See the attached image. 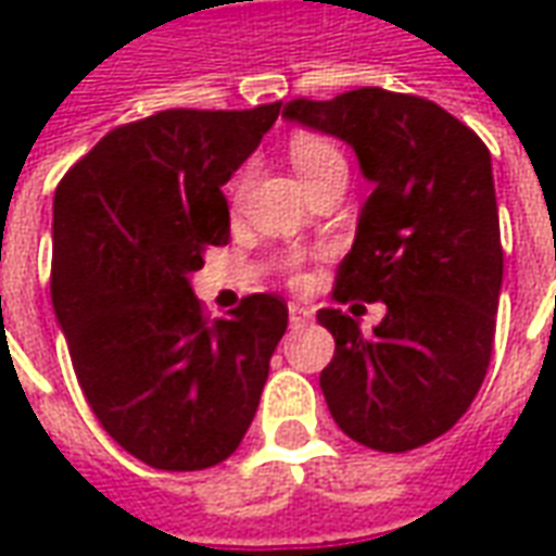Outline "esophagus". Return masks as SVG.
<instances>
[{"instance_id": "esophagus-1", "label": "esophagus", "mask_w": 556, "mask_h": 556, "mask_svg": "<svg viewBox=\"0 0 556 556\" xmlns=\"http://www.w3.org/2000/svg\"><path fill=\"white\" fill-rule=\"evenodd\" d=\"M315 318V313L309 306H301V303H291L289 306V321L291 327H306Z\"/></svg>"}]
</instances>
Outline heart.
I'll list each match as a JSON object with an SVG mask.
<instances>
[{
	"label": "heart",
	"mask_w": 556,
	"mask_h": 556,
	"mask_svg": "<svg viewBox=\"0 0 556 556\" xmlns=\"http://www.w3.org/2000/svg\"><path fill=\"white\" fill-rule=\"evenodd\" d=\"M289 157L294 172L301 175V181H309L313 175L330 169V166H345L339 148L330 139L318 137V134H298L291 139Z\"/></svg>",
	"instance_id": "b5f03b06"
}]
</instances>
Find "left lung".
Listing matches in <instances>:
<instances>
[{
  "instance_id": "8db88e82",
  "label": "left lung",
  "mask_w": 556,
  "mask_h": 556,
  "mask_svg": "<svg viewBox=\"0 0 556 556\" xmlns=\"http://www.w3.org/2000/svg\"><path fill=\"white\" fill-rule=\"evenodd\" d=\"M282 118L342 139L372 184L333 298L387 315L363 333L342 309L318 313L337 339L327 408L363 446L417 450L470 408L491 361L503 250L489 148L438 103L387 89L291 101Z\"/></svg>"
}]
</instances>
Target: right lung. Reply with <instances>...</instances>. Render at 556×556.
I'll list each match as a JSON object with an SVG mask.
<instances>
[{"instance_id":"1","label":"right lung","mask_w":556,"mask_h":556,"mask_svg":"<svg viewBox=\"0 0 556 556\" xmlns=\"http://www.w3.org/2000/svg\"><path fill=\"white\" fill-rule=\"evenodd\" d=\"M282 103L166 110L118 127L53 199V309L89 408L157 470H205L250 429L289 327L277 294L205 321L193 277L229 241L223 184Z\"/></svg>"}]
</instances>
